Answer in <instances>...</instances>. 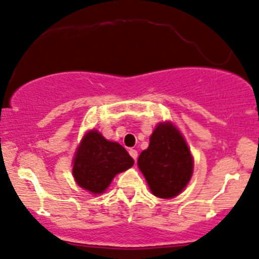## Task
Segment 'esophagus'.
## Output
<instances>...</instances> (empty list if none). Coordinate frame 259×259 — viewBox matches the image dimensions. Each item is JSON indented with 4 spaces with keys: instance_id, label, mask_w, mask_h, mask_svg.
<instances>
[{
    "instance_id": "obj_1",
    "label": "esophagus",
    "mask_w": 259,
    "mask_h": 259,
    "mask_svg": "<svg viewBox=\"0 0 259 259\" xmlns=\"http://www.w3.org/2000/svg\"><path fill=\"white\" fill-rule=\"evenodd\" d=\"M130 154H131V157H132L133 159H135L136 162H137V158H138V152L136 151V149H130Z\"/></svg>"
}]
</instances>
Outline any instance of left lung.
Returning a JSON list of instances; mask_svg holds the SVG:
<instances>
[{
	"label": "left lung",
	"mask_w": 259,
	"mask_h": 259,
	"mask_svg": "<svg viewBox=\"0 0 259 259\" xmlns=\"http://www.w3.org/2000/svg\"><path fill=\"white\" fill-rule=\"evenodd\" d=\"M149 141L148 149L138 158V166L155 196H177L193 174V158L184 138L171 123H160Z\"/></svg>",
	"instance_id": "1"
}]
</instances>
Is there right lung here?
I'll list each match as a JSON object with an SVG mask.
<instances>
[{
    "label": "right lung",
    "instance_id": "right-lung-1",
    "mask_svg": "<svg viewBox=\"0 0 259 259\" xmlns=\"http://www.w3.org/2000/svg\"><path fill=\"white\" fill-rule=\"evenodd\" d=\"M133 163L135 160L121 144L105 140L97 131H90L75 154L73 174L81 188L101 194L116 174L127 170Z\"/></svg>",
    "mask_w": 259,
    "mask_h": 259
}]
</instances>
